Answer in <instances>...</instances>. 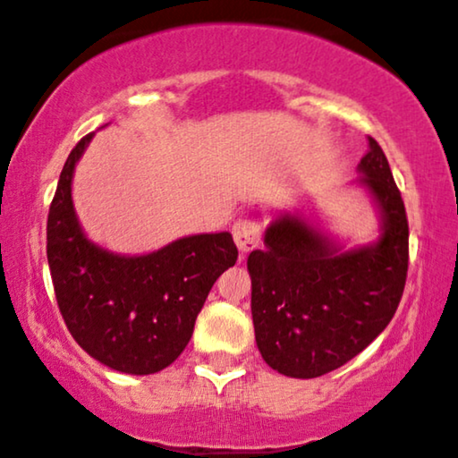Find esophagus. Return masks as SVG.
<instances>
[{
	"label": "esophagus",
	"mask_w": 458,
	"mask_h": 458,
	"mask_svg": "<svg viewBox=\"0 0 458 458\" xmlns=\"http://www.w3.org/2000/svg\"><path fill=\"white\" fill-rule=\"evenodd\" d=\"M233 236H234V243L239 247L241 253H250L251 250H256L260 245V225L253 219H239L233 225Z\"/></svg>",
	"instance_id": "34e87169"
}]
</instances>
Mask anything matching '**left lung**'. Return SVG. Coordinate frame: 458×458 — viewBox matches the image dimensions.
<instances>
[{
    "instance_id": "left-lung-1",
    "label": "left lung",
    "mask_w": 458,
    "mask_h": 458,
    "mask_svg": "<svg viewBox=\"0 0 458 458\" xmlns=\"http://www.w3.org/2000/svg\"><path fill=\"white\" fill-rule=\"evenodd\" d=\"M354 183L376 207V241L345 250L316 215L282 211L247 258L258 350L282 376L311 379L352 360L388 327L407 275L401 191L382 147L369 139Z\"/></svg>"
}]
</instances>
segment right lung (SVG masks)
I'll return each mask as SVG.
<instances>
[{
    "instance_id": "add662e5",
    "label": "right lung",
    "mask_w": 458,
    "mask_h": 458,
    "mask_svg": "<svg viewBox=\"0 0 458 458\" xmlns=\"http://www.w3.org/2000/svg\"><path fill=\"white\" fill-rule=\"evenodd\" d=\"M93 134L72 148L47 224V258L59 311L76 344L98 362L148 376L190 344L208 292L239 251L230 233L191 234L140 256L114 253L85 234L72 179Z\"/></svg>"
}]
</instances>
